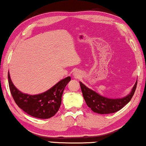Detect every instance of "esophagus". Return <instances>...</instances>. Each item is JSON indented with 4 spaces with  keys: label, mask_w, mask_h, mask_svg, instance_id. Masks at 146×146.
<instances>
[{
    "label": "esophagus",
    "mask_w": 146,
    "mask_h": 146,
    "mask_svg": "<svg viewBox=\"0 0 146 146\" xmlns=\"http://www.w3.org/2000/svg\"><path fill=\"white\" fill-rule=\"evenodd\" d=\"M81 76H82V74L80 71H76L73 73V77H74V78H75V79L80 78Z\"/></svg>",
    "instance_id": "obj_1"
}]
</instances>
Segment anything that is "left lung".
I'll return each instance as SVG.
<instances>
[{"mask_svg": "<svg viewBox=\"0 0 146 146\" xmlns=\"http://www.w3.org/2000/svg\"><path fill=\"white\" fill-rule=\"evenodd\" d=\"M80 84L85 102L90 109L98 114H110L119 111L130 101L136 90L137 80L128 95L121 98L115 99L102 96L88 88L81 82H80Z\"/></svg>", "mask_w": 146, "mask_h": 146, "instance_id": "8db88e82", "label": "left lung"}]
</instances>
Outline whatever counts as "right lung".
<instances>
[{"label": "right lung", "instance_id": "add662e5", "mask_svg": "<svg viewBox=\"0 0 146 146\" xmlns=\"http://www.w3.org/2000/svg\"><path fill=\"white\" fill-rule=\"evenodd\" d=\"M9 89L15 102L23 111L39 119H48L59 110L65 86L71 81V77L62 79L50 89L38 95H29L20 91L14 86L8 72Z\"/></svg>", "mask_w": 146, "mask_h": 146}]
</instances>
